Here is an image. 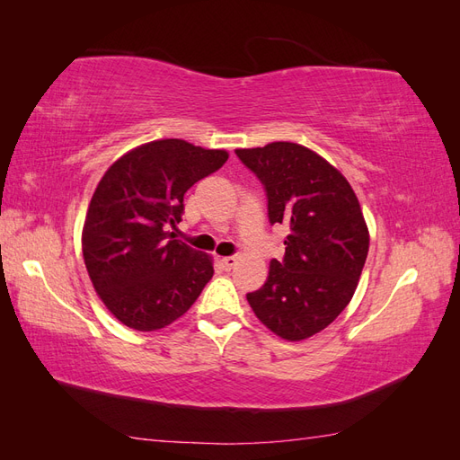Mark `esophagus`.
Segmentation results:
<instances>
[{"label":"esophagus","mask_w":460,"mask_h":460,"mask_svg":"<svg viewBox=\"0 0 460 460\" xmlns=\"http://www.w3.org/2000/svg\"><path fill=\"white\" fill-rule=\"evenodd\" d=\"M220 264H222V267H225L226 270H230V269L235 267V264H238V257H234V255L222 257V259H220Z\"/></svg>","instance_id":"esophagus-1"}]
</instances>
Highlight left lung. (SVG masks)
Masks as SVG:
<instances>
[{"label":"left lung","mask_w":460,"mask_h":460,"mask_svg":"<svg viewBox=\"0 0 460 460\" xmlns=\"http://www.w3.org/2000/svg\"><path fill=\"white\" fill-rule=\"evenodd\" d=\"M267 190L269 218L288 226L284 261L247 294L255 316L288 341L323 332L349 305L368 255L370 234L347 178L316 151L272 142L235 149Z\"/></svg>","instance_id":"obj_1"}]
</instances>
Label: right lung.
<instances>
[{"mask_svg":"<svg viewBox=\"0 0 460 460\" xmlns=\"http://www.w3.org/2000/svg\"><path fill=\"white\" fill-rule=\"evenodd\" d=\"M226 159V149L166 137L127 151L102 176L82 228V255L95 294L124 326L155 332L172 324L213 278V257L172 240L166 228L182 220L184 193Z\"/></svg>","mask_w":460,"mask_h":460,"instance_id":"right-lung-1","label":"right lung"}]
</instances>
